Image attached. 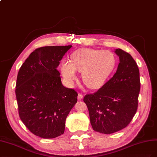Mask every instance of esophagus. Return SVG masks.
Listing matches in <instances>:
<instances>
[{
    "instance_id": "esophagus-1",
    "label": "esophagus",
    "mask_w": 157,
    "mask_h": 157,
    "mask_svg": "<svg viewBox=\"0 0 157 157\" xmlns=\"http://www.w3.org/2000/svg\"><path fill=\"white\" fill-rule=\"evenodd\" d=\"M83 95L82 93H79L78 94V100H81L82 98H83Z\"/></svg>"
}]
</instances>
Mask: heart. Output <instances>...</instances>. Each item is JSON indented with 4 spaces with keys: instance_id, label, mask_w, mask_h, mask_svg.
<instances>
[{
    "instance_id": "1",
    "label": "heart",
    "mask_w": 157,
    "mask_h": 157,
    "mask_svg": "<svg viewBox=\"0 0 157 157\" xmlns=\"http://www.w3.org/2000/svg\"><path fill=\"white\" fill-rule=\"evenodd\" d=\"M71 62L62 61L60 70L63 78L69 85L77 78V71L82 72V79L91 89L102 87L113 71L116 60L109 51L82 48L71 55Z\"/></svg>"
}]
</instances>
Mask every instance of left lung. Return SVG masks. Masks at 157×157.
I'll list each match as a JSON object with an SVG mask.
<instances>
[{
	"mask_svg": "<svg viewBox=\"0 0 157 157\" xmlns=\"http://www.w3.org/2000/svg\"><path fill=\"white\" fill-rule=\"evenodd\" d=\"M114 52L120 62L113 77L83 98L93 130L105 134L128 126L136 113L140 91V70L136 61L121 48Z\"/></svg>",
	"mask_w": 157,
	"mask_h": 157,
	"instance_id": "left-lung-1",
	"label": "left lung"
}]
</instances>
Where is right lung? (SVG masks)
<instances>
[{"label":"right lung","instance_id":"1","mask_svg":"<svg viewBox=\"0 0 157 157\" xmlns=\"http://www.w3.org/2000/svg\"><path fill=\"white\" fill-rule=\"evenodd\" d=\"M71 47L35 49L17 74L16 96L20 118L31 133L40 137L52 139L63 134L66 119L78 101L77 92L62 84L56 70Z\"/></svg>","mask_w":157,"mask_h":157}]
</instances>
